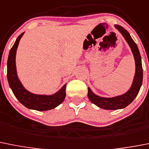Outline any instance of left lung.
Listing matches in <instances>:
<instances>
[{"label": "left lung", "mask_w": 149, "mask_h": 149, "mask_svg": "<svg viewBox=\"0 0 149 149\" xmlns=\"http://www.w3.org/2000/svg\"><path fill=\"white\" fill-rule=\"evenodd\" d=\"M114 26L123 36L132 49L135 61V74L132 85L129 91L119 96H116L114 97H102L95 95L92 92L91 88H88V97L90 101L98 107L107 110L124 109L129 106L137 96L143 83V67H142L141 56L137 44L134 41L127 30H125L123 27L119 25H114Z\"/></svg>", "instance_id": "1"}]
</instances>
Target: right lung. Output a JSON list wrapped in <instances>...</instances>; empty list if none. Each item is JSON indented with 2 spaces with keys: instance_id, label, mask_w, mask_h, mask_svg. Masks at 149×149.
I'll use <instances>...</instances> for the list:
<instances>
[{
  "instance_id": "right-lung-1",
  "label": "right lung",
  "mask_w": 149,
  "mask_h": 149,
  "mask_svg": "<svg viewBox=\"0 0 149 149\" xmlns=\"http://www.w3.org/2000/svg\"><path fill=\"white\" fill-rule=\"evenodd\" d=\"M24 34V32H23L17 37L15 43L9 51L7 61V80L9 86L18 101L28 109L37 111H47L54 109L62 103L65 99L66 84L54 95H35L26 89L17 77L15 64L16 52Z\"/></svg>"
}]
</instances>
